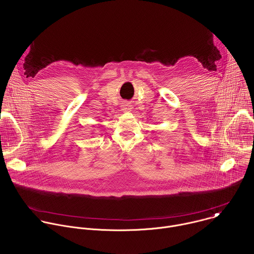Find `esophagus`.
<instances>
[{
	"label": "esophagus",
	"mask_w": 254,
	"mask_h": 254,
	"mask_svg": "<svg viewBox=\"0 0 254 254\" xmlns=\"http://www.w3.org/2000/svg\"><path fill=\"white\" fill-rule=\"evenodd\" d=\"M124 110H125V111H129L130 108H129V106H128L127 104H126V105H124Z\"/></svg>",
	"instance_id": "1"
}]
</instances>
